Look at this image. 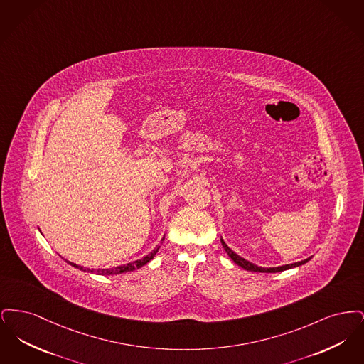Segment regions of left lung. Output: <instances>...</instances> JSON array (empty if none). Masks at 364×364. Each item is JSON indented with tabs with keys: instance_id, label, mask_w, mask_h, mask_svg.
<instances>
[{
	"instance_id": "8db88e82",
	"label": "left lung",
	"mask_w": 364,
	"mask_h": 364,
	"mask_svg": "<svg viewBox=\"0 0 364 364\" xmlns=\"http://www.w3.org/2000/svg\"><path fill=\"white\" fill-rule=\"evenodd\" d=\"M221 242H223V247H224V250L228 252V255L230 257V259L233 260L236 264H239L244 270H248V272H257V273H278V272H282V270H288V269H292V267H296V266L304 264L306 262H309V260L311 259V257H310V258H307V259L301 260V262H296V263H292V264H285V266H278V267H269V269H266V267H258L257 264H254V263L244 259L242 257H239L236 252H233V251L226 245L224 240H221Z\"/></svg>"
}]
</instances>
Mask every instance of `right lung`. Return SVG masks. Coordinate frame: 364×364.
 I'll use <instances>...</instances> for the list:
<instances>
[{
	"mask_svg": "<svg viewBox=\"0 0 364 364\" xmlns=\"http://www.w3.org/2000/svg\"><path fill=\"white\" fill-rule=\"evenodd\" d=\"M164 239H165V237H164ZM164 239H162V240H164ZM158 248H159V247H156V250H154L153 252H150L147 257H144V258H141V259L135 260V262H132V263H127V264H124V266L113 267V269H100V270H95V269H85V272L97 273V274H102V276H112V274H122V273H125V272H132V270L144 266L147 262H150V260L153 259L154 255L156 254V251H158ZM67 262H68V260H67ZM68 263L72 264L73 267H76V269L83 270V267L79 266V264H76V263H72V262H68Z\"/></svg>",
	"mask_w": 364,
	"mask_h": 364,
	"instance_id": "add662e5",
	"label": "right lung"
}]
</instances>
